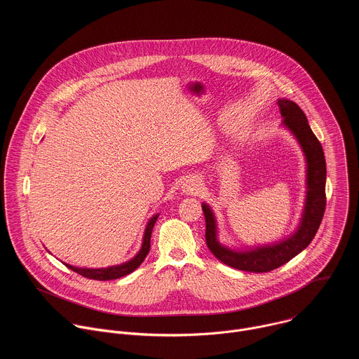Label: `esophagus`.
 Instances as JSON below:
<instances>
[{
	"instance_id": "obj_1",
	"label": "esophagus",
	"mask_w": 359,
	"mask_h": 359,
	"mask_svg": "<svg viewBox=\"0 0 359 359\" xmlns=\"http://www.w3.org/2000/svg\"><path fill=\"white\" fill-rule=\"evenodd\" d=\"M203 189V182L198 176H191L189 179H186L182 184V193L186 196H193V194H198Z\"/></svg>"
}]
</instances>
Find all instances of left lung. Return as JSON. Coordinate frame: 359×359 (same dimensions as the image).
I'll return each mask as SVG.
<instances>
[{
	"instance_id": "8db88e82",
	"label": "left lung",
	"mask_w": 359,
	"mask_h": 359,
	"mask_svg": "<svg viewBox=\"0 0 359 359\" xmlns=\"http://www.w3.org/2000/svg\"><path fill=\"white\" fill-rule=\"evenodd\" d=\"M277 104L283 118L280 126L297 140L305 159V198L295 230L276 243L230 247L219 238V223L215 210L209 203H201L209 250L222 263L241 271L267 273L288 263L313 241L325 212L327 166L323 146L295 102L280 97Z\"/></svg>"
}]
</instances>
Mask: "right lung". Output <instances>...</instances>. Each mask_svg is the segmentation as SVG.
<instances>
[{"label": "right lung", "mask_w": 359, "mask_h": 359, "mask_svg": "<svg viewBox=\"0 0 359 359\" xmlns=\"http://www.w3.org/2000/svg\"><path fill=\"white\" fill-rule=\"evenodd\" d=\"M159 217V213L158 215H153L146 226H144V230H143V237H142V244H140V248L139 251L133 255V257L128 262H123L121 264H116V266H109V267H102V269H86V267H75V266H71V264H65L69 270L86 277V278H90V280H97V281H108V280H116V278H121V277H125L128 274H130L132 271H135L144 260V257L149 252V248H150V237H151V230H153V226H155L156 220Z\"/></svg>", "instance_id": "right-lung-1"}]
</instances>
